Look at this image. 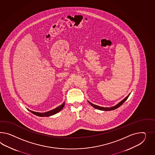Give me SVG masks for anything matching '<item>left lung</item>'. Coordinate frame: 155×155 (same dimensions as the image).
I'll return each instance as SVG.
<instances>
[{"label":"left lung","instance_id":"1","mask_svg":"<svg viewBox=\"0 0 155 155\" xmlns=\"http://www.w3.org/2000/svg\"><path fill=\"white\" fill-rule=\"evenodd\" d=\"M130 95V94H129L124 99H123L122 101H121V102H120L118 104H117V105H116L115 106H114V107H110V108H106V107H100V106H98V105H94L92 104L91 103H90V102H89L90 103V104L92 105V107H94V108H96V109H99V110H105V111H108V110H114V109H117V108H118L119 107H120L121 105L127 99V98L129 97V96Z\"/></svg>","mask_w":155,"mask_h":155}]
</instances>
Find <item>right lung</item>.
<instances>
[{"mask_svg":"<svg viewBox=\"0 0 155 155\" xmlns=\"http://www.w3.org/2000/svg\"><path fill=\"white\" fill-rule=\"evenodd\" d=\"M64 105H65V103H64L63 104H61V105L59 106V107H58L57 108L52 109V110H50V111H48V112H45V113L35 112H34V111L30 110H29V109H28V110H29L30 112H31V113L34 114L35 115L38 116H39V117H48V116H52V115H54V114H56V113H58L61 109H63Z\"/></svg>","mask_w":155,"mask_h":155,"instance_id":"add662e5","label":"right lung"}]
</instances>
